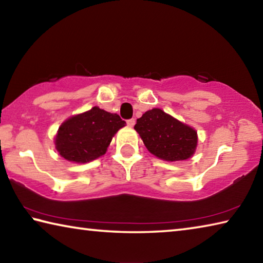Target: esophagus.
Masks as SVG:
<instances>
[{
	"instance_id": "obj_1",
	"label": "esophagus",
	"mask_w": 263,
	"mask_h": 263,
	"mask_svg": "<svg viewBox=\"0 0 263 263\" xmlns=\"http://www.w3.org/2000/svg\"><path fill=\"white\" fill-rule=\"evenodd\" d=\"M127 125L130 126V127H132V126H135V124H136V119L135 118H131V119H127Z\"/></svg>"
}]
</instances>
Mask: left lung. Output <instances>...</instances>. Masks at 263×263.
<instances>
[{
	"label": "left lung",
	"instance_id": "8db88e82",
	"mask_svg": "<svg viewBox=\"0 0 263 263\" xmlns=\"http://www.w3.org/2000/svg\"><path fill=\"white\" fill-rule=\"evenodd\" d=\"M135 128L146 148L166 161L189 159L197 146V132L161 109L146 111Z\"/></svg>",
	"mask_w": 263,
	"mask_h": 263
}]
</instances>
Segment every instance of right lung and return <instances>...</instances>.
<instances>
[{
    "label": "right lung",
    "mask_w": 263,
    "mask_h": 263,
    "mask_svg": "<svg viewBox=\"0 0 263 263\" xmlns=\"http://www.w3.org/2000/svg\"><path fill=\"white\" fill-rule=\"evenodd\" d=\"M125 124L117 114L94 106L62 123L55 137V147L68 161L89 162L106 152L115 133Z\"/></svg>",
    "instance_id": "right-lung-1"
}]
</instances>
